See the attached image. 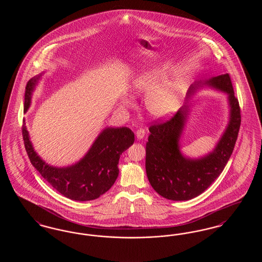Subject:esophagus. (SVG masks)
Returning a JSON list of instances; mask_svg holds the SVG:
<instances>
[{"instance_id":"34e87169","label":"esophagus","mask_w":262,"mask_h":262,"mask_svg":"<svg viewBox=\"0 0 262 262\" xmlns=\"http://www.w3.org/2000/svg\"><path fill=\"white\" fill-rule=\"evenodd\" d=\"M136 136H137V139H142L144 136H145V130L143 128H139L137 129V133H136Z\"/></svg>"}]
</instances>
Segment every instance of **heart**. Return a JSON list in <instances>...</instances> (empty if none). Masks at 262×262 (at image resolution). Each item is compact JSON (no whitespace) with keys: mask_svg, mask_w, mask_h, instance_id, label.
Segmentation results:
<instances>
[{"mask_svg":"<svg viewBox=\"0 0 262 262\" xmlns=\"http://www.w3.org/2000/svg\"><path fill=\"white\" fill-rule=\"evenodd\" d=\"M165 76L157 70L145 71L137 75L132 82L130 92L133 95L148 94L145 100V107L155 119H167L177 112L179 108V97L177 88L173 84H164L156 89ZM121 107L129 109L133 103L129 99L122 100Z\"/></svg>","mask_w":262,"mask_h":262,"instance_id":"b5f03b06","label":"heart"}]
</instances>
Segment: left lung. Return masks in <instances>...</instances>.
<instances>
[{
    "mask_svg": "<svg viewBox=\"0 0 262 262\" xmlns=\"http://www.w3.org/2000/svg\"><path fill=\"white\" fill-rule=\"evenodd\" d=\"M201 85H208L227 93L230 107L228 125L211 152L198 159L182 154L180 138L188 117L187 104L170 120L155 122L149 127L146 142V174L155 191L167 200H189L201 194L222 173L237 141L241 109L230 75L225 74L195 82L188 89L187 98Z\"/></svg>",
    "mask_w": 262,
    "mask_h": 262,
    "instance_id": "obj_1",
    "label": "left lung"
}]
</instances>
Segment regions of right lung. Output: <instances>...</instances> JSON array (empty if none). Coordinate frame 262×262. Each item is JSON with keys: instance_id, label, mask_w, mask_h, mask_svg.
Returning a JSON list of instances; mask_svg holds the SVG:
<instances>
[{"instance_id": "obj_1", "label": "right lung", "mask_w": 262, "mask_h": 262, "mask_svg": "<svg viewBox=\"0 0 262 262\" xmlns=\"http://www.w3.org/2000/svg\"><path fill=\"white\" fill-rule=\"evenodd\" d=\"M42 75L31 78L25 88V112ZM23 137L28 158L33 167L63 196L76 201L98 199L108 191L119 176V159L135 141V134L126 126L106 127L100 133L82 159L72 166L58 168L43 161L33 148L25 121Z\"/></svg>"}]
</instances>
